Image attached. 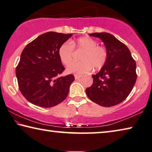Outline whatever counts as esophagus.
Listing matches in <instances>:
<instances>
[{"label": "esophagus", "mask_w": 152, "mask_h": 152, "mask_svg": "<svg viewBox=\"0 0 152 152\" xmlns=\"http://www.w3.org/2000/svg\"><path fill=\"white\" fill-rule=\"evenodd\" d=\"M81 75H75V79L76 80H78V79L81 78Z\"/></svg>", "instance_id": "1"}]
</instances>
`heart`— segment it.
<instances>
[{
    "instance_id": "1",
    "label": "heart",
    "mask_w": 152,
    "mask_h": 152,
    "mask_svg": "<svg viewBox=\"0 0 152 152\" xmlns=\"http://www.w3.org/2000/svg\"><path fill=\"white\" fill-rule=\"evenodd\" d=\"M82 50L80 57L81 61L69 64L72 59L74 48ZM58 56L64 65H68L67 73L81 75L88 73L92 69H99L103 67L108 59V52L104 47L98 46L95 39L89 37H83L76 41L65 42L58 48Z\"/></svg>"
}]
</instances>
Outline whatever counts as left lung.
I'll list each match as a JSON object with an SVG mask.
<instances>
[{
	"label": "left lung",
	"instance_id": "1",
	"mask_svg": "<svg viewBox=\"0 0 152 152\" xmlns=\"http://www.w3.org/2000/svg\"><path fill=\"white\" fill-rule=\"evenodd\" d=\"M105 44L108 59L100 71L92 75L93 84L86 89L88 98L98 105L120 104L131 93L137 79L136 63L125 44L110 34L93 33Z\"/></svg>",
	"mask_w": 152,
	"mask_h": 152
}]
</instances>
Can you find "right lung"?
Returning a JSON list of instances; mask_svg holds the SVG:
<instances>
[{
	"instance_id": "right-lung-1",
	"label": "right lung",
	"mask_w": 152,
	"mask_h": 152,
	"mask_svg": "<svg viewBox=\"0 0 152 152\" xmlns=\"http://www.w3.org/2000/svg\"><path fill=\"white\" fill-rule=\"evenodd\" d=\"M73 36L49 31L39 36L25 47L16 67L19 89L29 102L50 108L65 99L73 75L61 77L64 70L58 48Z\"/></svg>"
}]
</instances>
